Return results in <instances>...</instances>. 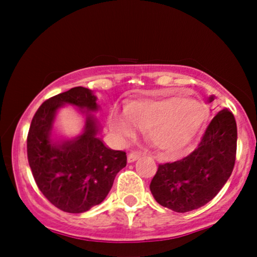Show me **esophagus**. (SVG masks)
I'll list each match as a JSON object with an SVG mask.
<instances>
[{"mask_svg":"<svg viewBox=\"0 0 257 257\" xmlns=\"http://www.w3.org/2000/svg\"><path fill=\"white\" fill-rule=\"evenodd\" d=\"M140 157V155H139V153H137V152H131L128 155V162L129 163H133V162H135L137 161V159Z\"/></svg>","mask_w":257,"mask_h":257,"instance_id":"34e87169","label":"esophagus"}]
</instances>
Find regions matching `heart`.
Segmentation results:
<instances>
[{
	"label": "heart",
	"instance_id": "obj_1",
	"mask_svg": "<svg viewBox=\"0 0 257 257\" xmlns=\"http://www.w3.org/2000/svg\"><path fill=\"white\" fill-rule=\"evenodd\" d=\"M204 117L205 108L200 102L176 95L131 102L125 113L112 112L110 126L123 140L134 137L137 128L147 129L153 145L173 153L196 137Z\"/></svg>",
	"mask_w": 257,
	"mask_h": 257
}]
</instances>
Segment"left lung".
<instances>
[{"instance_id":"obj_1","label":"left lung","mask_w":257,"mask_h":257,"mask_svg":"<svg viewBox=\"0 0 257 257\" xmlns=\"http://www.w3.org/2000/svg\"><path fill=\"white\" fill-rule=\"evenodd\" d=\"M214 96L209 98V102ZM237 153V123L227 108L209 123L198 147L187 157L159 164L150 190L162 206L187 211L205 205L231 176Z\"/></svg>"}]
</instances>
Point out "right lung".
<instances>
[{
  "instance_id": "add662e5",
  "label": "right lung",
  "mask_w": 257,
  "mask_h": 257,
  "mask_svg": "<svg viewBox=\"0 0 257 257\" xmlns=\"http://www.w3.org/2000/svg\"><path fill=\"white\" fill-rule=\"evenodd\" d=\"M69 103L86 114L85 131L73 141H52L56 111ZM96 96L75 87L46 100L31 120L28 159L37 187L53 205L65 213L89 210L106 198L117 173L126 166L124 151H114L98 138Z\"/></svg>"
}]
</instances>
